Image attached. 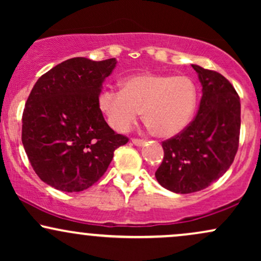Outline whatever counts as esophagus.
Segmentation results:
<instances>
[{
	"label": "esophagus",
	"mask_w": 261,
	"mask_h": 261,
	"mask_svg": "<svg viewBox=\"0 0 261 261\" xmlns=\"http://www.w3.org/2000/svg\"><path fill=\"white\" fill-rule=\"evenodd\" d=\"M133 143L135 146H142L145 143V140H140V139H133Z\"/></svg>",
	"instance_id": "esophagus-1"
}]
</instances>
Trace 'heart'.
I'll return each mask as SVG.
<instances>
[{"instance_id":"b5f03b06","label":"heart","mask_w":261,"mask_h":261,"mask_svg":"<svg viewBox=\"0 0 261 261\" xmlns=\"http://www.w3.org/2000/svg\"><path fill=\"white\" fill-rule=\"evenodd\" d=\"M120 91L104 89L98 107L109 126L126 133L141 112L154 135L173 137L180 134L195 112L197 88L189 76L142 72L125 77Z\"/></svg>"}]
</instances>
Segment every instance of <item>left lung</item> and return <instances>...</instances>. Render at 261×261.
<instances>
[{"label": "left lung", "mask_w": 261, "mask_h": 261, "mask_svg": "<svg viewBox=\"0 0 261 261\" xmlns=\"http://www.w3.org/2000/svg\"><path fill=\"white\" fill-rule=\"evenodd\" d=\"M202 86L200 107L180 134L162 142L164 157L155 178L176 194L207 188L228 170L238 151L241 100L234 87L216 71L191 65Z\"/></svg>", "instance_id": "1"}]
</instances>
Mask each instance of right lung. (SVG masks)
I'll return each mask as SVG.
<instances>
[{
    "instance_id": "add662e5",
    "label": "right lung",
    "mask_w": 261,
    "mask_h": 261,
    "mask_svg": "<svg viewBox=\"0 0 261 261\" xmlns=\"http://www.w3.org/2000/svg\"><path fill=\"white\" fill-rule=\"evenodd\" d=\"M116 60L68 59L33 87L22 118V142L33 169L50 187L77 193L107 172L128 139L110 128L98 107Z\"/></svg>"
}]
</instances>
